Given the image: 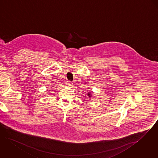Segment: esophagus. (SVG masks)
Instances as JSON below:
<instances>
[{"mask_svg":"<svg viewBox=\"0 0 158 158\" xmlns=\"http://www.w3.org/2000/svg\"><path fill=\"white\" fill-rule=\"evenodd\" d=\"M67 85L69 86H71L72 85V83L71 82H70V81H67Z\"/></svg>","mask_w":158,"mask_h":158,"instance_id":"obj_1","label":"esophagus"}]
</instances>
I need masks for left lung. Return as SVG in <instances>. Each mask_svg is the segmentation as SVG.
I'll list each match as a JSON object with an SVG mask.
<instances>
[{
    "label": "left lung",
    "mask_w": 158,
    "mask_h": 158,
    "mask_svg": "<svg viewBox=\"0 0 158 158\" xmlns=\"http://www.w3.org/2000/svg\"><path fill=\"white\" fill-rule=\"evenodd\" d=\"M87 96H88L89 97H91V93H90V92H89V93H88V94H87Z\"/></svg>",
    "instance_id": "obj_1"
}]
</instances>
